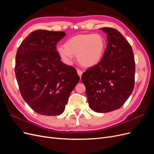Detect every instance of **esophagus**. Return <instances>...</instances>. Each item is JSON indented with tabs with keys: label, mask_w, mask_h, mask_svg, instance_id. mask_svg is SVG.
<instances>
[{
	"label": "esophagus",
	"mask_w": 154,
	"mask_h": 154,
	"mask_svg": "<svg viewBox=\"0 0 154 154\" xmlns=\"http://www.w3.org/2000/svg\"><path fill=\"white\" fill-rule=\"evenodd\" d=\"M77 73H78V74L79 75V76H80V77L81 78V76H82V74H83L82 71H81V70L78 69V70H77Z\"/></svg>",
	"instance_id": "1"
}]
</instances>
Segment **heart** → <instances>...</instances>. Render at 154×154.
Here are the masks:
<instances>
[{
    "label": "heart",
    "mask_w": 154,
    "mask_h": 154,
    "mask_svg": "<svg viewBox=\"0 0 154 154\" xmlns=\"http://www.w3.org/2000/svg\"><path fill=\"white\" fill-rule=\"evenodd\" d=\"M105 49L106 40L101 34H78L67 40L57 51L66 63L71 64L75 55L81 66L89 68L101 62Z\"/></svg>",
    "instance_id": "heart-1"
}]
</instances>
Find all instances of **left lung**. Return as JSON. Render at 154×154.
Masks as SVG:
<instances>
[{"label": "left lung", "instance_id": "obj_1", "mask_svg": "<svg viewBox=\"0 0 154 154\" xmlns=\"http://www.w3.org/2000/svg\"><path fill=\"white\" fill-rule=\"evenodd\" d=\"M101 62L83 72L88 105L96 112L105 113L122 107L132 94L135 82V60L131 45L120 32L110 27Z\"/></svg>", "mask_w": 154, "mask_h": 154}]
</instances>
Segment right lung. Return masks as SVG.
<instances>
[{"label": "right lung", "mask_w": 154, "mask_h": 154, "mask_svg": "<svg viewBox=\"0 0 154 154\" xmlns=\"http://www.w3.org/2000/svg\"><path fill=\"white\" fill-rule=\"evenodd\" d=\"M66 35L62 31L36 30L17 50L15 71L21 95L39 114H62L80 80L76 69L64 64L57 52L56 45Z\"/></svg>", "instance_id": "right-lung-1"}]
</instances>
